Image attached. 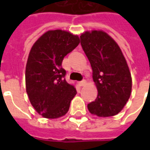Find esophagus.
<instances>
[{"instance_id": "1", "label": "esophagus", "mask_w": 150, "mask_h": 150, "mask_svg": "<svg viewBox=\"0 0 150 150\" xmlns=\"http://www.w3.org/2000/svg\"><path fill=\"white\" fill-rule=\"evenodd\" d=\"M86 83H87L86 80H83V81H80L79 83V86H80V87H83V86H85V85H86Z\"/></svg>"}]
</instances>
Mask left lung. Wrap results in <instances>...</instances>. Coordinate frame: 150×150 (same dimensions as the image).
I'll return each mask as SVG.
<instances>
[{"label":"left lung","instance_id":"8db88e82","mask_svg":"<svg viewBox=\"0 0 150 150\" xmlns=\"http://www.w3.org/2000/svg\"><path fill=\"white\" fill-rule=\"evenodd\" d=\"M80 38L98 91L96 100L88 104V110L100 117L115 116L125 107L132 91V76L125 58L104 31H85Z\"/></svg>","mask_w":150,"mask_h":150}]
</instances>
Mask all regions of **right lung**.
<instances>
[{"instance_id":"right-lung-1","label":"right lung","mask_w":150,"mask_h":150,"mask_svg":"<svg viewBox=\"0 0 150 150\" xmlns=\"http://www.w3.org/2000/svg\"><path fill=\"white\" fill-rule=\"evenodd\" d=\"M79 38L62 30H48L32 46L25 67V87L30 104L47 119L64 116L76 89L65 79L62 60L79 44Z\"/></svg>"}]
</instances>
